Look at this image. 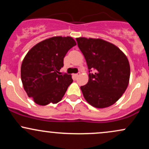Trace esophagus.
Segmentation results:
<instances>
[{
  "label": "esophagus",
  "instance_id": "obj_1",
  "mask_svg": "<svg viewBox=\"0 0 149 149\" xmlns=\"http://www.w3.org/2000/svg\"><path fill=\"white\" fill-rule=\"evenodd\" d=\"M78 75H79V74H78V73H74V74H73V77L74 78H76L78 76Z\"/></svg>",
  "mask_w": 149,
  "mask_h": 149
}]
</instances>
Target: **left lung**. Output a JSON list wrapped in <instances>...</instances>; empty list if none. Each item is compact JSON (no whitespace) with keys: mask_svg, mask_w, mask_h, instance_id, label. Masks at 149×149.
<instances>
[{"mask_svg":"<svg viewBox=\"0 0 149 149\" xmlns=\"http://www.w3.org/2000/svg\"><path fill=\"white\" fill-rule=\"evenodd\" d=\"M89 69V80L80 87L85 100L103 109L115 104L129 84L130 66L127 57L117 46L100 38H77ZM95 70L90 73L91 69Z\"/></svg>","mask_w":149,"mask_h":149,"instance_id":"8db88e82","label":"left lung"}]
</instances>
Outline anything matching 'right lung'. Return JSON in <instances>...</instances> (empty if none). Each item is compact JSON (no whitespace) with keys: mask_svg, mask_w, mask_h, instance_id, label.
<instances>
[{"mask_svg":"<svg viewBox=\"0 0 149 149\" xmlns=\"http://www.w3.org/2000/svg\"><path fill=\"white\" fill-rule=\"evenodd\" d=\"M76 45L71 37L54 36L34 45L24 58L21 79L27 95L35 103L45 106L61 100L72 83L71 75L61 74L64 58Z\"/></svg>","mask_w":149,"mask_h":149,"instance_id":"obj_1","label":"right lung"}]
</instances>
